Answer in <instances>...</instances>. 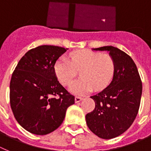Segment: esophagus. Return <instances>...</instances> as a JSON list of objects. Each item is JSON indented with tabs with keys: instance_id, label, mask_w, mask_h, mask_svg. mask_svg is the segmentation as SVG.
<instances>
[{
	"instance_id": "34e87169",
	"label": "esophagus",
	"mask_w": 151,
	"mask_h": 151,
	"mask_svg": "<svg viewBox=\"0 0 151 151\" xmlns=\"http://www.w3.org/2000/svg\"><path fill=\"white\" fill-rule=\"evenodd\" d=\"M83 99L82 97H79V96H76L75 97V102L77 103L79 102V101H81V100Z\"/></svg>"
}]
</instances>
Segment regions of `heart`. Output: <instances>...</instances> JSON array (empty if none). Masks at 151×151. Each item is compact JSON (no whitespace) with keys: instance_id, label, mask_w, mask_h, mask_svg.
<instances>
[{"instance_id":"1","label":"heart","mask_w":151,"mask_h":151,"mask_svg":"<svg viewBox=\"0 0 151 151\" xmlns=\"http://www.w3.org/2000/svg\"><path fill=\"white\" fill-rule=\"evenodd\" d=\"M70 61L61 57L55 64V72L60 82L68 85L80 71L81 78L70 83L69 90L76 95H83L92 89L101 90L112 81L115 62L109 55L83 50L70 53Z\"/></svg>"}]
</instances>
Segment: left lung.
Listing matches in <instances>:
<instances>
[{
    "label": "left lung",
    "mask_w": 151,
    "mask_h": 151,
    "mask_svg": "<svg viewBox=\"0 0 151 151\" xmlns=\"http://www.w3.org/2000/svg\"><path fill=\"white\" fill-rule=\"evenodd\" d=\"M108 51L115 62L111 83L101 92L91 96L94 110L86 115L89 129L99 138H116L129 128L140 107L142 83L136 65L131 57L112 46L92 49Z\"/></svg>",
    "instance_id": "obj_1"
}]
</instances>
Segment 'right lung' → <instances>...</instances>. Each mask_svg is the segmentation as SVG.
Instances as JSON below:
<instances>
[{
	"mask_svg": "<svg viewBox=\"0 0 151 151\" xmlns=\"http://www.w3.org/2000/svg\"><path fill=\"white\" fill-rule=\"evenodd\" d=\"M68 49L42 45L22 57L9 84V101L21 126L32 134L47 135L59 128L67 108L74 104L58 81L55 62Z\"/></svg>",
	"mask_w": 151,
	"mask_h": 151,
	"instance_id": "add662e5",
	"label": "right lung"
}]
</instances>
